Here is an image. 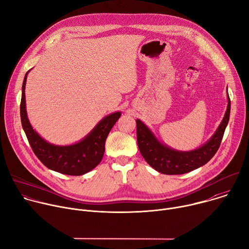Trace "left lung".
<instances>
[{
    "mask_svg": "<svg viewBox=\"0 0 249 249\" xmlns=\"http://www.w3.org/2000/svg\"><path fill=\"white\" fill-rule=\"evenodd\" d=\"M230 113L231 100L228 93L227 111L214 135L203 146L187 152L177 151L162 144L146 124L137 119V141L140 153L154 169L160 173L173 175L190 172L206 164L215 156L229 123Z\"/></svg>",
    "mask_w": 249,
    "mask_h": 249,
    "instance_id": "obj_1",
    "label": "left lung"
}]
</instances>
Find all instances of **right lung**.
<instances>
[{
  "label": "right lung",
  "mask_w": 249,
  "mask_h": 249,
  "mask_svg": "<svg viewBox=\"0 0 249 249\" xmlns=\"http://www.w3.org/2000/svg\"><path fill=\"white\" fill-rule=\"evenodd\" d=\"M28 73L29 71L25 74L22 83L20 119L33 153L46 167L63 174L78 176L90 171L101 161L105 151L106 138L120 118L121 112H113L103 117L83 140L76 144L57 146L48 143L32 128L27 117L25 84Z\"/></svg>",
  "instance_id": "right-lung-1"
}]
</instances>
